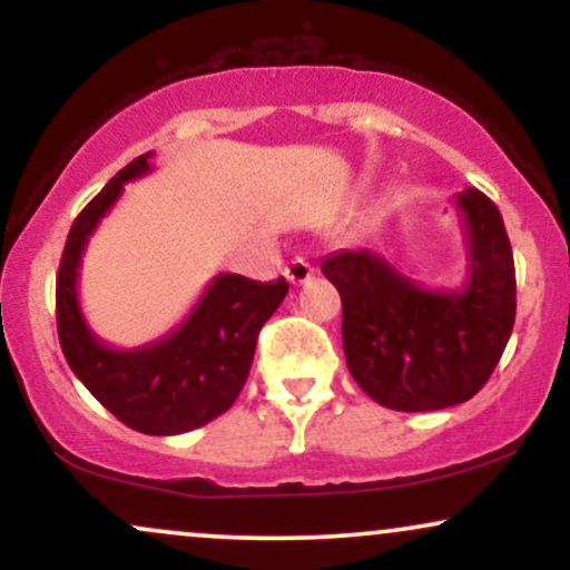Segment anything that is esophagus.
Returning <instances> with one entry per match:
<instances>
[{"label":"esophagus","mask_w":570,"mask_h":570,"mask_svg":"<svg viewBox=\"0 0 570 570\" xmlns=\"http://www.w3.org/2000/svg\"><path fill=\"white\" fill-rule=\"evenodd\" d=\"M284 273H286V278L292 281V284H305V281L313 276V265L303 257H294L292 263L286 265Z\"/></svg>","instance_id":"esophagus-1"}]
</instances>
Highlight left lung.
<instances>
[{"label":"left lung","instance_id":"8db88e82","mask_svg":"<svg viewBox=\"0 0 570 570\" xmlns=\"http://www.w3.org/2000/svg\"><path fill=\"white\" fill-rule=\"evenodd\" d=\"M469 271L458 289H431L370 248L324 257L343 299V348L353 381L399 412L444 410L493 375L514 326V259L495 203L458 193Z\"/></svg>","mask_w":570,"mask_h":570}]
</instances>
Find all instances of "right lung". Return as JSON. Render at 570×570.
<instances>
[{
  "label": "right lung",
  "instance_id": "obj_1",
  "mask_svg": "<svg viewBox=\"0 0 570 570\" xmlns=\"http://www.w3.org/2000/svg\"><path fill=\"white\" fill-rule=\"evenodd\" d=\"M149 158L153 153L128 163L71 225L56 278V318L63 356L85 389L126 426L171 436L206 426L233 407L252 370L259 330L278 311L289 284L219 273L166 337L139 348L104 343L80 307L82 254L122 187L153 171Z\"/></svg>",
  "mask_w": 570,
  "mask_h": 570
}]
</instances>
